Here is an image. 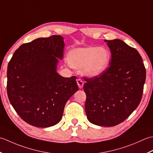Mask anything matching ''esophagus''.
<instances>
[{"label": "esophagus", "instance_id": "34e87169", "mask_svg": "<svg viewBox=\"0 0 153 153\" xmlns=\"http://www.w3.org/2000/svg\"><path fill=\"white\" fill-rule=\"evenodd\" d=\"M76 82H77V85H78V86H79V88L80 89L82 88V87H83V86H84L83 81H82V80H81V79H78L77 81H76Z\"/></svg>", "mask_w": 153, "mask_h": 153}]
</instances>
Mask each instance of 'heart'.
Returning <instances> with one entry per match:
<instances>
[{
	"label": "heart",
	"mask_w": 153,
	"mask_h": 153,
	"mask_svg": "<svg viewBox=\"0 0 153 153\" xmlns=\"http://www.w3.org/2000/svg\"><path fill=\"white\" fill-rule=\"evenodd\" d=\"M110 60V51L96 46L74 48L68 51L67 56L68 65L76 69L82 68V73L88 78L102 75L107 70Z\"/></svg>",
	"instance_id": "heart-1"
}]
</instances>
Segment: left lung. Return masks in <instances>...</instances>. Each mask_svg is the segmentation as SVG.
<instances>
[{"label":"left lung","mask_w":153,"mask_h":153,"mask_svg":"<svg viewBox=\"0 0 153 153\" xmlns=\"http://www.w3.org/2000/svg\"><path fill=\"white\" fill-rule=\"evenodd\" d=\"M105 42L111 53L110 67L100 76L85 79V111L90 123L112 127L123 121L137 108L146 70L135 48L119 39Z\"/></svg>","instance_id":"left-lung-1"}]
</instances>
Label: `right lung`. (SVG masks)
I'll return each mask as SVG.
<instances>
[{"instance_id": "right-lung-1", "label": "right lung", "mask_w": 153, "mask_h": 153, "mask_svg": "<svg viewBox=\"0 0 153 153\" xmlns=\"http://www.w3.org/2000/svg\"><path fill=\"white\" fill-rule=\"evenodd\" d=\"M64 37H39L16 49L7 68L8 99L20 117L31 126L49 127L63 117L65 105L79 90L75 76L57 73Z\"/></svg>"}]
</instances>
